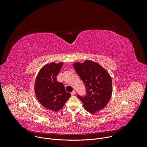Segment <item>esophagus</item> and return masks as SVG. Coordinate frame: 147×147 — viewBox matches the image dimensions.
<instances>
[{
    "instance_id": "esophagus-1",
    "label": "esophagus",
    "mask_w": 147,
    "mask_h": 147,
    "mask_svg": "<svg viewBox=\"0 0 147 147\" xmlns=\"http://www.w3.org/2000/svg\"><path fill=\"white\" fill-rule=\"evenodd\" d=\"M75 94H76V91H73L71 92V95L72 96L74 95Z\"/></svg>"
}]
</instances>
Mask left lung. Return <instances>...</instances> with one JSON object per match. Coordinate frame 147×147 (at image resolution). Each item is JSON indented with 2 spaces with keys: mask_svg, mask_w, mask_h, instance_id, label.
Here are the masks:
<instances>
[{
  "mask_svg": "<svg viewBox=\"0 0 147 147\" xmlns=\"http://www.w3.org/2000/svg\"><path fill=\"white\" fill-rule=\"evenodd\" d=\"M73 67L87 89L84 97L78 95L84 108L91 113L103 109L110 100L113 91L109 73L96 62L90 60L82 63H74Z\"/></svg>",
  "mask_w": 147,
  "mask_h": 147,
  "instance_id": "left-lung-1",
  "label": "left lung"
}]
</instances>
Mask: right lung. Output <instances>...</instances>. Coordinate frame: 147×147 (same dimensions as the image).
Returning a JSON list of instances; mask_svg holds the SVG:
<instances>
[{
    "instance_id": "right-lung-1",
    "label": "right lung",
    "mask_w": 147,
    "mask_h": 147,
    "mask_svg": "<svg viewBox=\"0 0 147 147\" xmlns=\"http://www.w3.org/2000/svg\"><path fill=\"white\" fill-rule=\"evenodd\" d=\"M63 65V62L46 64L39 71L35 78L34 91L37 100L45 108L53 112L60 111L70 96L63 84L56 79Z\"/></svg>"
}]
</instances>
